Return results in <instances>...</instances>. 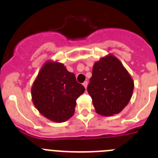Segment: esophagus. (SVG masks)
Listing matches in <instances>:
<instances>
[{
    "instance_id": "1",
    "label": "esophagus",
    "mask_w": 158,
    "mask_h": 158,
    "mask_svg": "<svg viewBox=\"0 0 158 158\" xmlns=\"http://www.w3.org/2000/svg\"><path fill=\"white\" fill-rule=\"evenodd\" d=\"M83 85H84V87H85L86 89V88H87V86H88V81H85V82H84Z\"/></svg>"
}]
</instances>
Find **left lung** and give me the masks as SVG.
I'll return each instance as SVG.
<instances>
[{"mask_svg":"<svg viewBox=\"0 0 158 158\" xmlns=\"http://www.w3.org/2000/svg\"><path fill=\"white\" fill-rule=\"evenodd\" d=\"M87 90L96 113L110 116L127 105L133 93L134 81L120 61L110 54L94 63Z\"/></svg>","mask_w":158,"mask_h":158,"instance_id":"8db88e82","label":"left lung"}]
</instances>
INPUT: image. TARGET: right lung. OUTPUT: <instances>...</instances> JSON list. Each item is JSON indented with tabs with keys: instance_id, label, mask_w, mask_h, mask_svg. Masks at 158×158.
<instances>
[{
	"instance_id": "obj_1",
	"label": "right lung",
	"mask_w": 158,
	"mask_h": 158,
	"mask_svg": "<svg viewBox=\"0 0 158 158\" xmlns=\"http://www.w3.org/2000/svg\"><path fill=\"white\" fill-rule=\"evenodd\" d=\"M74 73L62 63L47 61L31 87L32 101L41 115L53 122L62 123L73 115L76 100L85 92Z\"/></svg>"
}]
</instances>
